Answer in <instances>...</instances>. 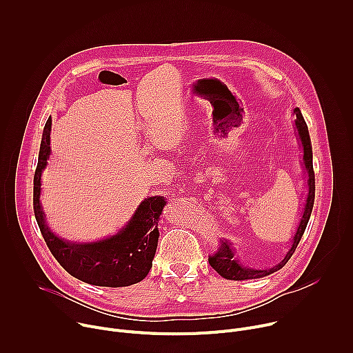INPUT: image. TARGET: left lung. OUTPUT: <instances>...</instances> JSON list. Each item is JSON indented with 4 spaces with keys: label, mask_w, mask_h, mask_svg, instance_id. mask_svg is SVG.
I'll use <instances>...</instances> for the list:
<instances>
[{
    "label": "left lung",
    "mask_w": 353,
    "mask_h": 353,
    "mask_svg": "<svg viewBox=\"0 0 353 353\" xmlns=\"http://www.w3.org/2000/svg\"><path fill=\"white\" fill-rule=\"evenodd\" d=\"M293 116H294V131L297 135V141L300 142L301 149H303V161H301V165H303V170L306 173L307 194H306L305 203H303V210H301L299 225L292 237L290 247L281 263H278L276 265H274L271 268L257 270V268L244 267L240 263V260L236 257V250H234L233 244L229 240L222 241L216 253L214 256H211L208 260H210V265L221 276H223L226 279H232V281L256 279V278H263V276H267L270 274L279 271L289 261L292 254L294 253V250H296L301 236H303V233L306 230V226L309 223V219H310V215L313 211V205H314V191H316L314 172H313V149H312L307 124H306L303 116H301V112L299 110V108L293 109Z\"/></svg>",
    "instance_id": "1"
}]
</instances>
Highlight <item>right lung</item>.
Instances as JSON below:
<instances>
[{
	"label": "right lung",
	"instance_id": "add662e5",
	"mask_svg": "<svg viewBox=\"0 0 353 353\" xmlns=\"http://www.w3.org/2000/svg\"><path fill=\"white\" fill-rule=\"evenodd\" d=\"M50 132L52 117H48L43 130L33 179L34 216L47 247L60 265L82 282L109 288L141 282L152 268L159 239L158 222L166 205L165 196L154 195L141 201L131 219L113 236L85 243L59 237L47 225L40 203L41 173L52 154Z\"/></svg>",
	"mask_w": 353,
	"mask_h": 353
}]
</instances>
